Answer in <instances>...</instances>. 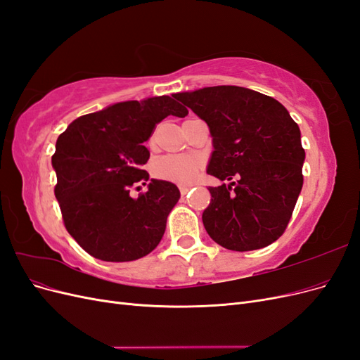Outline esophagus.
Masks as SVG:
<instances>
[{
	"label": "esophagus",
	"instance_id": "esophagus-1",
	"mask_svg": "<svg viewBox=\"0 0 360 360\" xmlns=\"http://www.w3.org/2000/svg\"><path fill=\"white\" fill-rule=\"evenodd\" d=\"M179 189H180V193H181V195H186V193L191 191V186H184V184H181V186H180Z\"/></svg>",
	"mask_w": 360,
	"mask_h": 360
}]
</instances>
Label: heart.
I'll return each mask as SVG.
<instances>
[{"label": "heart", "instance_id": "1", "mask_svg": "<svg viewBox=\"0 0 360 360\" xmlns=\"http://www.w3.org/2000/svg\"><path fill=\"white\" fill-rule=\"evenodd\" d=\"M202 168V160L197 156L186 155H167L158 159L153 165V172L158 179L179 183L191 184Z\"/></svg>", "mask_w": 360, "mask_h": 360}]
</instances>
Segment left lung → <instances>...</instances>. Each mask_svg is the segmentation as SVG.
Listing matches in <instances>:
<instances>
[{"label": "left lung", "instance_id": "8db88e82", "mask_svg": "<svg viewBox=\"0 0 360 360\" xmlns=\"http://www.w3.org/2000/svg\"><path fill=\"white\" fill-rule=\"evenodd\" d=\"M207 123L213 153L205 231L230 250L266 248L284 234L303 186L300 129L276 99L236 85L174 94Z\"/></svg>", "mask_w": 360, "mask_h": 360}]
</instances>
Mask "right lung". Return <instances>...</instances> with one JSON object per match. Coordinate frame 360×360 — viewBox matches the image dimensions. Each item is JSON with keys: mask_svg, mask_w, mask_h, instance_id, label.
<instances>
[{"mask_svg": "<svg viewBox=\"0 0 360 360\" xmlns=\"http://www.w3.org/2000/svg\"><path fill=\"white\" fill-rule=\"evenodd\" d=\"M168 115L186 117L188 110L169 96L120 102L76 118L58 136L53 192L66 230L94 258H143L165 233L179 188L151 179L138 198L130 197V188L148 181L144 143Z\"/></svg>", "mask_w": 360, "mask_h": 360, "instance_id": "right-lung-1", "label": "right lung"}]
</instances>
